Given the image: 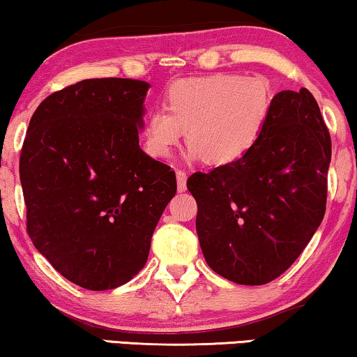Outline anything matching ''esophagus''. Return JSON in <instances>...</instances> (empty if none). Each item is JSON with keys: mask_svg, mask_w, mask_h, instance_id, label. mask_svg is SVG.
Segmentation results:
<instances>
[{"mask_svg": "<svg viewBox=\"0 0 357 357\" xmlns=\"http://www.w3.org/2000/svg\"><path fill=\"white\" fill-rule=\"evenodd\" d=\"M177 188L178 192H185L187 190V174L183 170H177Z\"/></svg>", "mask_w": 357, "mask_h": 357, "instance_id": "34e87169", "label": "esophagus"}]
</instances>
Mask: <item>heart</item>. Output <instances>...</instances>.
<instances>
[{"mask_svg":"<svg viewBox=\"0 0 357 357\" xmlns=\"http://www.w3.org/2000/svg\"><path fill=\"white\" fill-rule=\"evenodd\" d=\"M271 104V87L261 77L216 73L178 81L167 92L169 110L159 107L148 115L146 149L165 158L187 130L193 158L216 165L236 162L260 138Z\"/></svg>","mask_w":357,"mask_h":357,"instance_id":"b5f03b06","label":"heart"}]
</instances>
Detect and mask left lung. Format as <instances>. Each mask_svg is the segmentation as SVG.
I'll return each instance as SVG.
<instances>
[{"instance_id":"8db88e82","label":"left lung","mask_w":357,"mask_h":357,"mask_svg":"<svg viewBox=\"0 0 357 357\" xmlns=\"http://www.w3.org/2000/svg\"><path fill=\"white\" fill-rule=\"evenodd\" d=\"M330 160L331 138L314 96L305 87L278 92L243 158L187 180L209 268L247 286L281 276L325 216Z\"/></svg>"}]
</instances>
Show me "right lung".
Returning <instances> with one entry per match:
<instances>
[{
  "mask_svg": "<svg viewBox=\"0 0 357 357\" xmlns=\"http://www.w3.org/2000/svg\"><path fill=\"white\" fill-rule=\"evenodd\" d=\"M149 82L84 79L33 112L19 175L33 245L68 281L115 289L143 270L177 192L175 172L139 148Z\"/></svg>",
  "mask_w": 357,
  "mask_h": 357,
  "instance_id": "obj_1",
  "label": "right lung"
}]
</instances>
